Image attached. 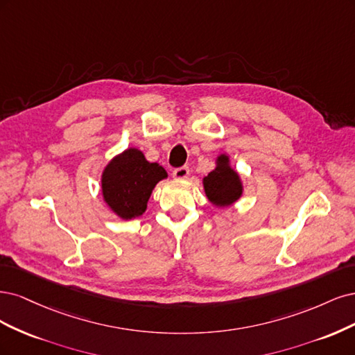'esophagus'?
Returning <instances> with one entry per match:
<instances>
[{
	"instance_id": "34e87169",
	"label": "esophagus",
	"mask_w": 355,
	"mask_h": 355,
	"mask_svg": "<svg viewBox=\"0 0 355 355\" xmlns=\"http://www.w3.org/2000/svg\"><path fill=\"white\" fill-rule=\"evenodd\" d=\"M190 174V169L189 166H181V168H177L173 171V177L175 180H186Z\"/></svg>"
}]
</instances>
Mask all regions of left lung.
<instances>
[{"instance_id":"obj_1","label":"left lung","mask_w":355,"mask_h":355,"mask_svg":"<svg viewBox=\"0 0 355 355\" xmlns=\"http://www.w3.org/2000/svg\"><path fill=\"white\" fill-rule=\"evenodd\" d=\"M205 194L216 208H227L236 203L243 194V181L232 166L230 156H216L215 168L202 180Z\"/></svg>"}]
</instances>
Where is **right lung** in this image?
<instances>
[{
    "instance_id": "right-lung-1",
    "label": "right lung",
    "mask_w": 355,
    "mask_h": 355,
    "mask_svg": "<svg viewBox=\"0 0 355 355\" xmlns=\"http://www.w3.org/2000/svg\"><path fill=\"white\" fill-rule=\"evenodd\" d=\"M166 171L148 162L137 147H128L113 156L101 173V196L109 211L121 220H134L147 209V202Z\"/></svg>"
}]
</instances>
